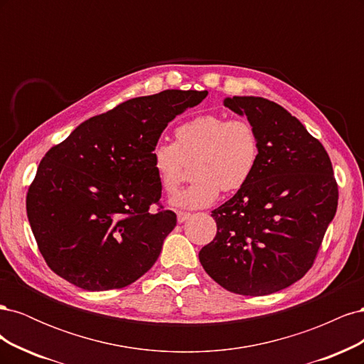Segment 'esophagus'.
<instances>
[{
    "instance_id": "esophagus-1",
    "label": "esophagus",
    "mask_w": 364,
    "mask_h": 364,
    "mask_svg": "<svg viewBox=\"0 0 364 364\" xmlns=\"http://www.w3.org/2000/svg\"><path fill=\"white\" fill-rule=\"evenodd\" d=\"M190 217H191V214H190V213L178 211V222H179V223H183V222H186V220H188Z\"/></svg>"
}]
</instances>
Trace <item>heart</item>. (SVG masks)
Segmentation results:
<instances>
[{
	"instance_id": "1",
	"label": "heart",
	"mask_w": 364,
	"mask_h": 364,
	"mask_svg": "<svg viewBox=\"0 0 364 364\" xmlns=\"http://www.w3.org/2000/svg\"><path fill=\"white\" fill-rule=\"evenodd\" d=\"M174 142L151 149V165L161 188L173 194L183 179L185 164L193 165L196 179L171 199V205L197 209L213 205L220 191L235 193L255 173L259 161L258 132L246 118L206 114L181 124Z\"/></svg>"
}]
</instances>
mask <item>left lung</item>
Here are the masks:
<instances>
[{"instance_id":"1","label":"left lung","mask_w":364,"mask_h":364,"mask_svg":"<svg viewBox=\"0 0 364 364\" xmlns=\"http://www.w3.org/2000/svg\"><path fill=\"white\" fill-rule=\"evenodd\" d=\"M259 136L250 181L213 211L217 234L202 247L205 272L223 289L264 296L311 269L337 211L338 188L325 147L299 119L262 97L225 98Z\"/></svg>"}]
</instances>
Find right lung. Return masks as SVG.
<instances>
[{
	"instance_id": "right-lung-1",
	"label": "right lung",
	"mask_w": 364,
	"mask_h": 364,
	"mask_svg": "<svg viewBox=\"0 0 364 364\" xmlns=\"http://www.w3.org/2000/svg\"><path fill=\"white\" fill-rule=\"evenodd\" d=\"M206 95L167 90L132 98L86 119L46 153L27 193V217L54 273L105 291L151 269L178 222L159 205L151 149L171 119Z\"/></svg>"
}]
</instances>
